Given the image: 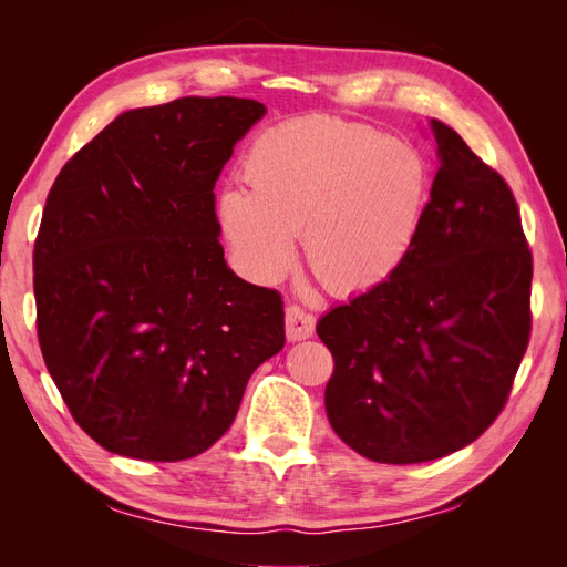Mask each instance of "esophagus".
<instances>
[{
  "instance_id": "esophagus-1",
  "label": "esophagus",
  "mask_w": 567,
  "mask_h": 567,
  "mask_svg": "<svg viewBox=\"0 0 567 567\" xmlns=\"http://www.w3.org/2000/svg\"><path fill=\"white\" fill-rule=\"evenodd\" d=\"M315 333V315H310L300 305L286 307V336L288 340H305Z\"/></svg>"
}]
</instances>
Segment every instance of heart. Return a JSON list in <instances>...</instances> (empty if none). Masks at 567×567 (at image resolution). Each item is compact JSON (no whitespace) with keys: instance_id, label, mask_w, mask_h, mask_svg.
Listing matches in <instances>:
<instances>
[{"instance_id":"obj_1","label":"heart","mask_w":567,"mask_h":567,"mask_svg":"<svg viewBox=\"0 0 567 567\" xmlns=\"http://www.w3.org/2000/svg\"><path fill=\"white\" fill-rule=\"evenodd\" d=\"M248 188L217 198L219 231L257 284L279 281L296 260V234L315 277L333 293L383 284L414 250L433 196L425 153L381 130L307 115L255 136Z\"/></svg>"}]
</instances>
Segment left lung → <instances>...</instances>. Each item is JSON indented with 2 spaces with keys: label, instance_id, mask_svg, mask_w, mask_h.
Wrapping results in <instances>:
<instances>
[{
  "label": "left lung",
  "instance_id": "left-lung-1",
  "mask_svg": "<svg viewBox=\"0 0 567 567\" xmlns=\"http://www.w3.org/2000/svg\"><path fill=\"white\" fill-rule=\"evenodd\" d=\"M440 167L419 241L383 284L333 307L326 414L379 463L447 456L502 414L527 350L532 252L502 175L431 120Z\"/></svg>",
  "mask_w": 567,
  "mask_h": 567
}]
</instances>
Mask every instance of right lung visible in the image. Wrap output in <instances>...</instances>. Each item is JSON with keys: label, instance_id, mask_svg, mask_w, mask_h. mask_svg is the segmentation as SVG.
I'll list each match as a JSON object with an SVG mask.
<instances>
[{"label": "right lung", "instance_id": "right-lung-1", "mask_svg": "<svg viewBox=\"0 0 567 567\" xmlns=\"http://www.w3.org/2000/svg\"><path fill=\"white\" fill-rule=\"evenodd\" d=\"M265 113L236 96L125 111L51 186L32 255L40 348L78 425L113 454L213 447L284 348L281 296L227 267L213 194Z\"/></svg>", "mask_w": 567, "mask_h": 567}]
</instances>
